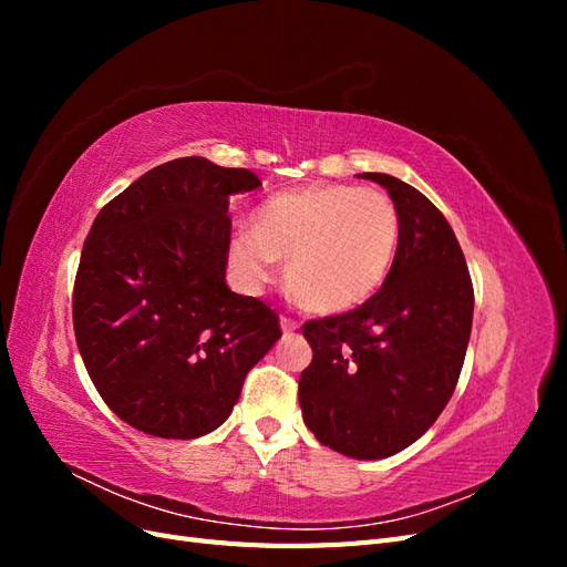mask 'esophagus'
I'll return each mask as SVG.
<instances>
[{"mask_svg": "<svg viewBox=\"0 0 567 567\" xmlns=\"http://www.w3.org/2000/svg\"><path fill=\"white\" fill-rule=\"evenodd\" d=\"M298 329H300V323H298L296 319L281 317V331H284V333H293V331H298Z\"/></svg>", "mask_w": 567, "mask_h": 567, "instance_id": "obj_1", "label": "esophagus"}]
</instances>
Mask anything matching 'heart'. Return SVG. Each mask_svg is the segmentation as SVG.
<instances>
[{
	"label": "heart",
	"instance_id": "obj_1",
	"mask_svg": "<svg viewBox=\"0 0 567 567\" xmlns=\"http://www.w3.org/2000/svg\"><path fill=\"white\" fill-rule=\"evenodd\" d=\"M400 213L381 188L310 184L271 196L238 234L229 257L248 286L286 262V286L305 310L340 315L367 302L392 267Z\"/></svg>",
	"mask_w": 567,
	"mask_h": 567
}]
</instances>
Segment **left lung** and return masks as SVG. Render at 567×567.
Instances as JSON below:
<instances>
[{"mask_svg":"<svg viewBox=\"0 0 567 567\" xmlns=\"http://www.w3.org/2000/svg\"><path fill=\"white\" fill-rule=\"evenodd\" d=\"M400 213L385 284L352 312L307 321L312 364L298 398L315 437L352 458L406 450L452 400L473 326V284L450 221L419 188L383 175Z\"/></svg>","mask_w":567,"mask_h":567,"instance_id":"1","label":"left lung"}]
</instances>
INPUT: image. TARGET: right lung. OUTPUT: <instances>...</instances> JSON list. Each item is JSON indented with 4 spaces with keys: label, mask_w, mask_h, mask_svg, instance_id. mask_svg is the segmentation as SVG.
<instances>
[{
    "label": "right lung",
    "mask_w": 567,
    "mask_h": 567,
    "mask_svg": "<svg viewBox=\"0 0 567 567\" xmlns=\"http://www.w3.org/2000/svg\"><path fill=\"white\" fill-rule=\"evenodd\" d=\"M262 182L188 156L96 215L73 290L75 340L117 419L165 440L213 433L281 338L269 307L229 290V198Z\"/></svg>",
    "instance_id": "1"
}]
</instances>
